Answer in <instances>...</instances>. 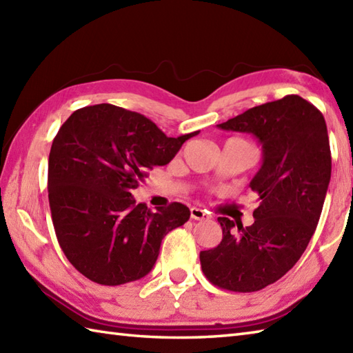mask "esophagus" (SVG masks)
Returning a JSON list of instances; mask_svg holds the SVG:
<instances>
[{"label":"esophagus","mask_w":353,"mask_h":353,"mask_svg":"<svg viewBox=\"0 0 353 353\" xmlns=\"http://www.w3.org/2000/svg\"><path fill=\"white\" fill-rule=\"evenodd\" d=\"M191 211V219L192 220H208L209 219V214L206 212V211H203V209H200V208H191L190 209Z\"/></svg>","instance_id":"obj_1"}]
</instances>
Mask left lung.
<instances>
[{
    "label": "left lung",
    "instance_id": "left-lung-1",
    "mask_svg": "<svg viewBox=\"0 0 353 353\" xmlns=\"http://www.w3.org/2000/svg\"><path fill=\"white\" fill-rule=\"evenodd\" d=\"M250 133L262 145V165L250 182L258 192L252 226L219 216L221 243L200 252L214 285L252 292L274 283L301 259L316 232L331 181V148L321 112L299 95L245 110L216 125Z\"/></svg>",
    "mask_w": 353,
    "mask_h": 353
}]
</instances>
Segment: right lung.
Segmentation results:
<instances>
[{"label":"right lung","mask_w":353,"mask_h":353,"mask_svg":"<svg viewBox=\"0 0 353 353\" xmlns=\"http://www.w3.org/2000/svg\"><path fill=\"white\" fill-rule=\"evenodd\" d=\"M196 134L168 138L152 119L108 103L62 124L48 157V200L57 241L81 274L123 285L152 272L162 238L190 220V209L176 201L152 212L130 191Z\"/></svg>","instance_id":"1"}]
</instances>
